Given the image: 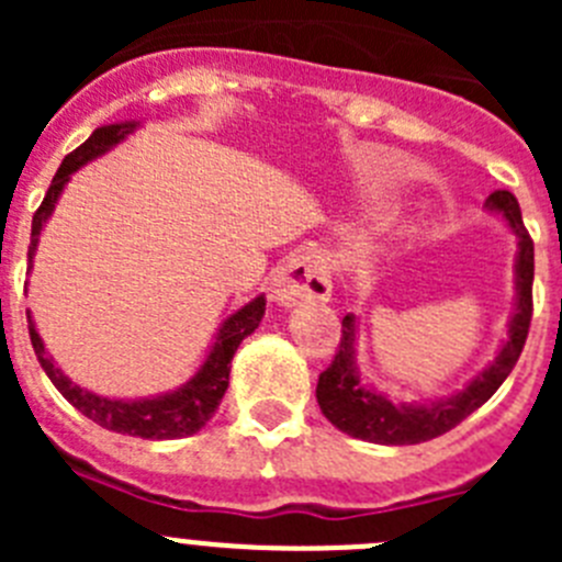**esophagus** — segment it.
I'll return each mask as SVG.
<instances>
[{
  "label": "esophagus",
  "mask_w": 562,
  "mask_h": 562,
  "mask_svg": "<svg viewBox=\"0 0 562 562\" xmlns=\"http://www.w3.org/2000/svg\"><path fill=\"white\" fill-rule=\"evenodd\" d=\"M331 278L329 267L317 252L301 250L278 270L272 281V297L281 306H297L306 301H329Z\"/></svg>",
  "instance_id": "34e87169"
}]
</instances>
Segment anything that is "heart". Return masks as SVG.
I'll use <instances>...</instances> for the list:
<instances>
[{
  "label": "heart",
  "mask_w": 562,
  "mask_h": 562,
  "mask_svg": "<svg viewBox=\"0 0 562 562\" xmlns=\"http://www.w3.org/2000/svg\"><path fill=\"white\" fill-rule=\"evenodd\" d=\"M389 162H391V160H389Z\"/></svg>",
  "instance_id": "1"
}]
</instances>
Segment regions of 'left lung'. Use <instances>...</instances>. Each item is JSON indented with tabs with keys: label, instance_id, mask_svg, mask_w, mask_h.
<instances>
[{
	"label": "left lung",
	"instance_id": "left-lung-1",
	"mask_svg": "<svg viewBox=\"0 0 562 562\" xmlns=\"http://www.w3.org/2000/svg\"><path fill=\"white\" fill-rule=\"evenodd\" d=\"M486 205L493 211L504 213L509 227L518 236V304L515 315L509 321V340L498 351L490 366L475 376L464 391H459L450 400L434 402V405H394L385 396L374 394L360 382L355 366V317H342V335L340 346L335 351V360L329 369L317 376V405L324 411L326 419L342 434L355 436L362 441H374V445H419L430 441L436 436L453 430L459 422L479 411L501 382L509 376L515 369L520 351H524L529 324H532V278H535V245L529 231L520 220V205L515 193L495 191L490 193Z\"/></svg>",
	"mask_w": 562,
	"mask_h": 562
}]
</instances>
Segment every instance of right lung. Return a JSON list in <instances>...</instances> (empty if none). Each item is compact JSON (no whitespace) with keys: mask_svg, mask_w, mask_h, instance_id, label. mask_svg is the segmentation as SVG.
Masks as SVG:
<instances>
[{"mask_svg":"<svg viewBox=\"0 0 562 562\" xmlns=\"http://www.w3.org/2000/svg\"><path fill=\"white\" fill-rule=\"evenodd\" d=\"M134 128V123H112V126H101L92 132L87 143L76 148L72 154H67L61 162V168L56 171L53 182H49L47 193H44V202L38 205V211L33 213V231H30V250L27 261H33V252L38 245V233H42L44 222L56 207L58 196H61L64 186L69 182V177L83 166V162L95 160L103 151L121 143L128 132ZM267 301L261 295L256 301H250L247 306L231 315L225 321V326L220 329V337L213 342L211 355L202 362V369L191 376V380L177 389L173 394L154 396V400H106V396L89 394V391L78 389L67 376L61 374L53 357L44 351V342L38 337L36 326L27 315V329H30V342H33V351H36L38 362H42L44 374L49 376V382L56 385L64 394V400L69 405H76L87 419L98 422L101 428L114 430V434L123 436H140V439H180V436H191L200 428H205V422L211 419L213 411L220 408L222 396L227 391V380H231V360L236 355L238 342L245 340L247 335L258 329L261 317H265Z\"/></svg>","mask_w":562,"mask_h":562,"instance_id":"1","label":"right lung"}]
</instances>
